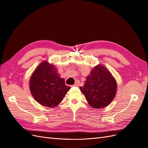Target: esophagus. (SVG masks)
Segmentation results:
<instances>
[{"mask_svg":"<svg viewBox=\"0 0 148 148\" xmlns=\"http://www.w3.org/2000/svg\"><path fill=\"white\" fill-rule=\"evenodd\" d=\"M79 84V81H77V82H75V83L73 84V86H78Z\"/></svg>","mask_w":148,"mask_h":148,"instance_id":"34e87169","label":"esophagus"}]
</instances>
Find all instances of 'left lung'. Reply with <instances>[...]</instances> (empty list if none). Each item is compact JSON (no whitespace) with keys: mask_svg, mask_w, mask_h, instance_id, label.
<instances>
[{"mask_svg":"<svg viewBox=\"0 0 148 148\" xmlns=\"http://www.w3.org/2000/svg\"><path fill=\"white\" fill-rule=\"evenodd\" d=\"M80 90L89 104L94 108H103L114 99L117 83L112 75L104 66H96L86 78Z\"/></svg>","mask_w":148,"mask_h":148,"instance_id":"left-lung-1","label":"left lung"}]
</instances>
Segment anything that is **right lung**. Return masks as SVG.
Here are the masks:
<instances>
[{"label":"right lung","instance_id":"add662e5","mask_svg":"<svg viewBox=\"0 0 148 148\" xmlns=\"http://www.w3.org/2000/svg\"><path fill=\"white\" fill-rule=\"evenodd\" d=\"M33 97L44 106L54 107L63 100L70 89L60 78L57 70L47 62H43L34 71L29 81Z\"/></svg>","mask_w":148,"mask_h":148}]
</instances>
